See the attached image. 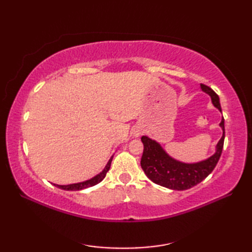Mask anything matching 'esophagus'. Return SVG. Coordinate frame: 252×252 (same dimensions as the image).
<instances>
[{
    "label": "esophagus",
    "instance_id": "obj_1",
    "mask_svg": "<svg viewBox=\"0 0 252 252\" xmlns=\"http://www.w3.org/2000/svg\"><path fill=\"white\" fill-rule=\"evenodd\" d=\"M133 134H134V136H135V137H138V136H140V135L142 134V130L137 129V130H135V131H134V133H133Z\"/></svg>",
    "mask_w": 252,
    "mask_h": 252
}]
</instances>
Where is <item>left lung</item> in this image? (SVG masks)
I'll return each mask as SVG.
<instances>
[{"label": "left lung", "instance_id": "8db88e82", "mask_svg": "<svg viewBox=\"0 0 252 252\" xmlns=\"http://www.w3.org/2000/svg\"><path fill=\"white\" fill-rule=\"evenodd\" d=\"M200 89L210 96L213 106L222 112L220 98L215 91L205 84H200ZM220 126L223 134L221 140L217 144L216 153L202 161L192 163L179 161L169 156L158 142L148 136H142L141 140L144 144V152L141 159V167L147 178L154 183L174 190L189 189L192 186L199 184L212 172L221 157L224 137H225L223 117Z\"/></svg>", "mask_w": 252, "mask_h": 252}]
</instances>
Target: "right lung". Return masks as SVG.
<instances>
[{
    "label": "right lung",
    "instance_id": "obj_1",
    "mask_svg": "<svg viewBox=\"0 0 252 252\" xmlns=\"http://www.w3.org/2000/svg\"><path fill=\"white\" fill-rule=\"evenodd\" d=\"M114 157V156H112ZM112 157L109 159V161L107 162L106 167L104 168V170L99 172L97 175L93 176L92 179L87 180V181H83V182H80V183H74V184H68V185H58V184H54L56 187L63 190H81L84 189H88V187H92L96 184H98L99 182L103 181L106 176V173L108 172L109 169H110V164L112 161Z\"/></svg>",
    "mask_w": 252,
    "mask_h": 252
}]
</instances>
